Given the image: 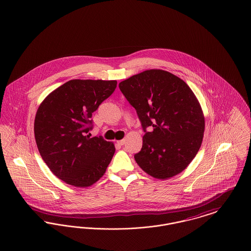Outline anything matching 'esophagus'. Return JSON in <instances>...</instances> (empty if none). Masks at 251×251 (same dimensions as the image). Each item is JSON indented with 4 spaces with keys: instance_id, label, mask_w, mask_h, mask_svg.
<instances>
[{
    "instance_id": "1",
    "label": "esophagus",
    "mask_w": 251,
    "mask_h": 251,
    "mask_svg": "<svg viewBox=\"0 0 251 251\" xmlns=\"http://www.w3.org/2000/svg\"><path fill=\"white\" fill-rule=\"evenodd\" d=\"M118 145H120V146L124 145V144H125V139H121V140H118Z\"/></svg>"
}]
</instances>
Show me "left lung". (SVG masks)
<instances>
[{"instance_id": "obj_1", "label": "left lung", "mask_w": 251, "mask_h": 251, "mask_svg": "<svg viewBox=\"0 0 251 251\" xmlns=\"http://www.w3.org/2000/svg\"><path fill=\"white\" fill-rule=\"evenodd\" d=\"M118 86L145 133L142 148L134 154L138 166L158 179L183 172L197 154L205 131L203 112L192 89L158 69L134 75Z\"/></svg>"}]
</instances>
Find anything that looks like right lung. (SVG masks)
Masks as SVG:
<instances>
[{
    "mask_svg": "<svg viewBox=\"0 0 251 251\" xmlns=\"http://www.w3.org/2000/svg\"><path fill=\"white\" fill-rule=\"evenodd\" d=\"M117 80L72 79L49 94L34 123L38 150L50 171L75 187H89L106 172L116 148L90 137L92 114L117 88Z\"/></svg>",
    "mask_w": 251,
    "mask_h": 251,
    "instance_id": "right-lung-1",
    "label": "right lung"
}]
</instances>
